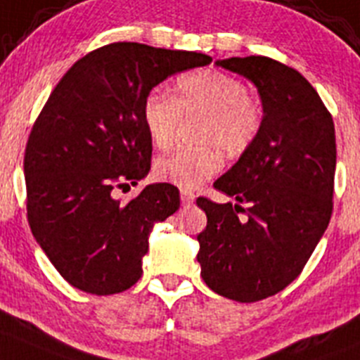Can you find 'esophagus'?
<instances>
[{
    "mask_svg": "<svg viewBox=\"0 0 360 360\" xmlns=\"http://www.w3.org/2000/svg\"><path fill=\"white\" fill-rule=\"evenodd\" d=\"M193 200H195V195H193L191 191H181V202H183L184 206H190Z\"/></svg>",
    "mask_w": 360,
    "mask_h": 360,
    "instance_id": "obj_1",
    "label": "esophagus"
}]
</instances>
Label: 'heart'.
<instances>
[{
  "mask_svg": "<svg viewBox=\"0 0 360 360\" xmlns=\"http://www.w3.org/2000/svg\"><path fill=\"white\" fill-rule=\"evenodd\" d=\"M181 115H202L197 133L200 149H184L160 158L154 176L181 190H195L221 169V153L238 158L256 142L263 110L236 76L220 70H199L177 79L176 96L150 92L143 101L142 119L156 149H169Z\"/></svg>",
  "mask_w": 360,
  "mask_h": 360,
  "instance_id": "heart-1",
  "label": "heart"
}]
</instances>
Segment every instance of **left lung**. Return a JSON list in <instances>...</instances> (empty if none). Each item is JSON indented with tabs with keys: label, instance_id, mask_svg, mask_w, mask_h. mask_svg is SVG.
I'll return each instance as SVG.
<instances>
[{
	"label": "left lung",
	"instance_id": "obj_1",
	"mask_svg": "<svg viewBox=\"0 0 360 360\" xmlns=\"http://www.w3.org/2000/svg\"><path fill=\"white\" fill-rule=\"evenodd\" d=\"M214 63L254 83L263 126L250 149L214 181L236 202L197 199L207 217L197 261L214 293L257 302L300 275L330 221L334 122L311 83L284 63L266 56Z\"/></svg>",
	"mask_w": 360,
	"mask_h": 360
}]
</instances>
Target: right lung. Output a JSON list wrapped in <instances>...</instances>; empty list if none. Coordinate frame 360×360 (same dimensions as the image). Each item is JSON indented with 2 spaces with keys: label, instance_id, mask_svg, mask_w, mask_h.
Returning <instances> with one entry per match:
<instances>
[{
  "label": "right lung",
  "instance_id": "1",
  "mask_svg": "<svg viewBox=\"0 0 360 360\" xmlns=\"http://www.w3.org/2000/svg\"><path fill=\"white\" fill-rule=\"evenodd\" d=\"M207 63L202 53L117 42L78 60L51 92L26 146V207L37 243L70 286L113 295L142 277L154 224L179 210V191L154 183L120 202L113 188L150 170L142 119L150 90Z\"/></svg>",
  "mask_w": 360,
  "mask_h": 360
}]
</instances>
